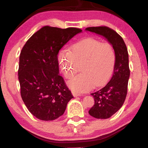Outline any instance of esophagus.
<instances>
[{
	"label": "esophagus",
	"instance_id": "34e87169",
	"mask_svg": "<svg viewBox=\"0 0 148 148\" xmlns=\"http://www.w3.org/2000/svg\"><path fill=\"white\" fill-rule=\"evenodd\" d=\"M72 95H73V96L75 97H78V96H80V95H81V94H79V93H78V92H77L76 91H72Z\"/></svg>",
	"mask_w": 148,
	"mask_h": 148
}]
</instances>
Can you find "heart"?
<instances>
[{
    "label": "heart",
    "mask_w": 148,
    "mask_h": 148,
    "mask_svg": "<svg viewBox=\"0 0 148 148\" xmlns=\"http://www.w3.org/2000/svg\"><path fill=\"white\" fill-rule=\"evenodd\" d=\"M116 60L112 44L92 38L82 40L71 49H62L59 53L60 66L66 78L78 71L80 64L82 73L68 82L69 86L76 92H85L94 86L106 84L113 73Z\"/></svg>",
    "instance_id": "b5f03b06"
}]
</instances>
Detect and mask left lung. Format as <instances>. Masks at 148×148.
Masks as SVG:
<instances>
[{"label": "left lung", "instance_id": "1", "mask_svg": "<svg viewBox=\"0 0 148 148\" xmlns=\"http://www.w3.org/2000/svg\"><path fill=\"white\" fill-rule=\"evenodd\" d=\"M86 30L106 38L116 52V64L111 79L103 88L91 94L95 104L89 110V114L95 118L108 119L121 108L126 99L130 76L128 51L122 37L109 27H91Z\"/></svg>", "mask_w": 148, "mask_h": 148}]
</instances>
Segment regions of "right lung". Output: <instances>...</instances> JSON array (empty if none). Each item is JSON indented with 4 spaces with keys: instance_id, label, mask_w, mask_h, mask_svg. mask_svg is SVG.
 <instances>
[{
    "instance_id": "add662e5",
    "label": "right lung",
    "mask_w": 148,
    "mask_h": 148,
    "mask_svg": "<svg viewBox=\"0 0 148 148\" xmlns=\"http://www.w3.org/2000/svg\"><path fill=\"white\" fill-rule=\"evenodd\" d=\"M82 29L44 26L28 40L19 56L18 78L21 96L31 113L43 121L62 116L73 98L59 74L58 53Z\"/></svg>"
}]
</instances>
